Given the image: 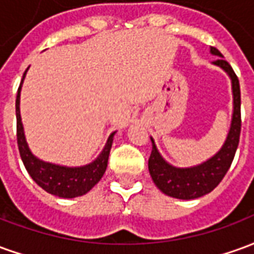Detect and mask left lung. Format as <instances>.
Segmentation results:
<instances>
[{
	"mask_svg": "<svg viewBox=\"0 0 254 254\" xmlns=\"http://www.w3.org/2000/svg\"><path fill=\"white\" fill-rule=\"evenodd\" d=\"M211 54L218 56V60L213 61V65L222 67L229 74L231 80V91H233V116L230 124L227 137L224 140L222 148L209 159L200 165L191 167H176L163 159L159 151L152 141V152L148 159V170L152 177V181L160 191L174 198L181 200H193L207 194L218 187L219 182L223 180L226 173L234 159L235 151L240 143L241 133V91L240 81L237 74L230 66L227 61H224L222 53L218 49L211 47Z\"/></svg>",
	"mask_w": 254,
	"mask_h": 254,
	"instance_id": "left-lung-1",
	"label": "left lung"
}]
</instances>
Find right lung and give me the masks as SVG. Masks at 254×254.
<instances>
[{
	"mask_svg": "<svg viewBox=\"0 0 254 254\" xmlns=\"http://www.w3.org/2000/svg\"><path fill=\"white\" fill-rule=\"evenodd\" d=\"M30 67V66H28ZM27 67V70H28ZM27 70L23 74V80L17 89V98H16V120H17V145H19L20 156L24 163L28 174L32 180L47 193L54 196L63 197V198H73V197L83 196L88 193L92 188L100 181L107 167V160L110 155L113 137L116 132H113L106 141L105 148L98 155V158L88 165L77 166V167H67V166L56 165L50 162L36 158L31 152L30 147L27 144L24 134V127L20 116V92L21 85L24 81Z\"/></svg>",
	"mask_w": 254,
	"mask_h": 254,
	"instance_id": "right-lung-1",
	"label": "right lung"
}]
</instances>
